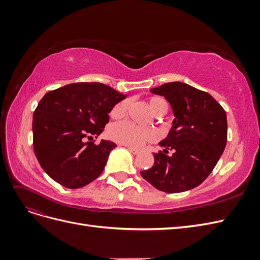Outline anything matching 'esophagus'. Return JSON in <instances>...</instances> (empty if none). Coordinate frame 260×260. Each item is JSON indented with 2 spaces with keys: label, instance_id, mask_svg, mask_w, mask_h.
<instances>
[{
  "label": "esophagus",
  "instance_id": "1",
  "mask_svg": "<svg viewBox=\"0 0 260 260\" xmlns=\"http://www.w3.org/2000/svg\"><path fill=\"white\" fill-rule=\"evenodd\" d=\"M128 149H129V151H130L132 154H135V155H137V154H139V153H140L139 149H136V148L130 147V146H128Z\"/></svg>",
  "mask_w": 260,
  "mask_h": 260
}]
</instances>
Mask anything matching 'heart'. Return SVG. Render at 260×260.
<instances>
[{
	"label": "heart",
	"mask_w": 260,
	"mask_h": 260,
	"mask_svg": "<svg viewBox=\"0 0 260 260\" xmlns=\"http://www.w3.org/2000/svg\"><path fill=\"white\" fill-rule=\"evenodd\" d=\"M148 107L156 116H162L167 112L168 105L166 101L158 96H152L147 101ZM128 108V101L122 100L118 102L112 108L111 117L120 118L124 115ZM108 135L115 142L128 145L130 147L140 148L146 142H153L157 139V133L153 129H140L129 121L114 123L108 130Z\"/></svg>",
	"instance_id": "obj_1"
}]
</instances>
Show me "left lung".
I'll return each mask as SVG.
<instances>
[{
    "label": "left lung",
    "mask_w": 260,
    "mask_h": 260,
    "mask_svg": "<svg viewBox=\"0 0 260 260\" xmlns=\"http://www.w3.org/2000/svg\"><path fill=\"white\" fill-rule=\"evenodd\" d=\"M151 92L166 99L175 120L154 154L152 168L141 171L147 182L166 193L200 185L214 170L226 144L228 123L222 106L209 93L182 82H168ZM169 150L174 152L167 155Z\"/></svg>",
    "instance_id": "1"
}]
</instances>
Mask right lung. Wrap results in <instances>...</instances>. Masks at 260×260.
<instances>
[{
  "instance_id": "1",
  "label": "right lung",
  "mask_w": 260,
  "mask_h": 260,
  "mask_svg": "<svg viewBox=\"0 0 260 260\" xmlns=\"http://www.w3.org/2000/svg\"><path fill=\"white\" fill-rule=\"evenodd\" d=\"M111 86L98 82L70 83L50 91L34 113V151L42 169L68 188H79L104 170L116 144L100 136L109 121L108 113L124 99Z\"/></svg>"
}]
</instances>
